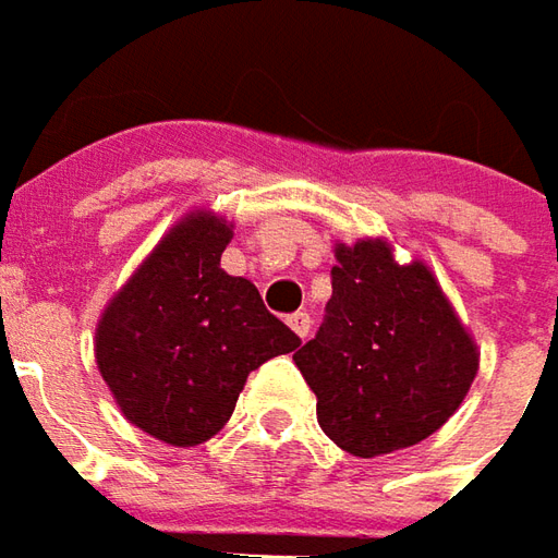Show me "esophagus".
<instances>
[{
	"label": "esophagus",
	"mask_w": 558,
	"mask_h": 558,
	"mask_svg": "<svg viewBox=\"0 0 558 558\" xmlns=\"http://www.w3.org/2000/svg\"><path fill=\"white\" fill-rule=\"evenodd\" d=\"M287 324H290L302 339L312 333V317H308V312H293V315L287 317Z\"/></svg>",
	"instance_id": "1"
}]
</instances>
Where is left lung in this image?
<instances>
[{
  "label": "left lung",
  "instance_id": "obj_1",
  "mask_svg": "<svg viewBox=\"0 0 558 558\" xmlns=\"http://www.w3.org/2000/svg\"><path fill=\"white\" fill-rule=\"evenodd\" d=\"M333 296L293 361L317 395V423L342 451H401L451 416L478 352L423 262L398 265L383 241L337 246Z\"/></svg>",
  "mask_w": 558,
  "mask_h": 558
}]
</instances>
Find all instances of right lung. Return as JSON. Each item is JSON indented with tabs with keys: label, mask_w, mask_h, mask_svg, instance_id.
Returning a JSON list of instances; mask_svg holds the SVG:
<instances>
[{
	"label": "right lung",
	"mask_w": 558,
	"mask_h": 558,
	"mask_svg": "<svg viewBox=\"0 0 558 558\" xmlns=\"http://www.w3.org/2000/svg\"><path fill=\"white\" fill-rule=\"evenodd\" d=\"M228 241L216 216L179 221L98 324L95 357L120 411L166 445L213 438L246 376L302 342L250 280L221 271Z\"/></svg>",
	"instance_id": "1"
}]
</instances>
